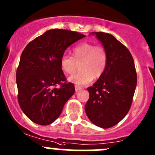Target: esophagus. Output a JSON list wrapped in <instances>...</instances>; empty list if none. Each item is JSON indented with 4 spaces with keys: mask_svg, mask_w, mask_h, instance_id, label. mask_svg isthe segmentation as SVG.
Segmentation results:
<instances>
[{
    "mask_svg": "<svg viewBox=\"0 0 155 155\" xmlns=\"http://www.w3.org/2000/svg\"><path fill=\"white\" fill-rule=\"evenodd\" d=\"M81 89H82V87H81L80 86H79V85H75V91H76V92L79 91L81 90Z\"/></svg>",
    "mask_w": 155,
    "mask_h": 155,
    "instance_id": "34e87169",
    "label": "esophagus"
}]
</instances>
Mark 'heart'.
Returning <instances> with one entry per match:
<instances>
[{"label":"heart","mask_w":155,"mask_h":155,"mask_svg":"<svg viewBox=\"0 0 155 155\" xmlns=\"http://www.w3.org/2000/svg\"><path fill=\"white\" fill-rule=\"evenodd\" d=\"M73 56L64 54L61 58V68L65 73L73 75L79 68L82 70L70 77L73 83L84 85L92 79H98L104 75L108 64L107 49L93 43H83L73 50Z\"/></svg>","instance_id":"1"}]
</instances>
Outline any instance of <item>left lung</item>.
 Returning <instances> with one entry per match:
<instances>
[{
  "label": "left lung",
  "mask_w": 155,
  "mask_h": 155,
  "mask_svg": "<svg viewBox=\"0 0 155 155\" xmlns=\"http://www.w3.org/2000/svg\"><path fill=\"white\" fill-rule=\"evenodd\" d=\"M95 34L107 49L108 64L104 75L93 86L87 87L89 99L85 109L94 124L109 128L119 123L129 112L137 75L134 58L124 45L107 33Z\"/></svg>",
  "instance_id": "1"
}]
</instances>
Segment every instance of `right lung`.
Listing matches in <instances>:
<instances>
[{"instance_id":"right-lung-1","label":"right lung","mask_w":155,"mask_h":155,"mask_svg":"<svg viewBox=\"0 0 155 155\" xmlns=\"http://www.w3.org/2000/svg\"><path fill=\"white\" fill-rule=\"evenodd\" d=\"M85 37L76 31L48 30L23 50L16 70L18 101L33 122H54L74 94V85L67 81L60 61L67 48Z\"/></svg>"}]
</instances>
